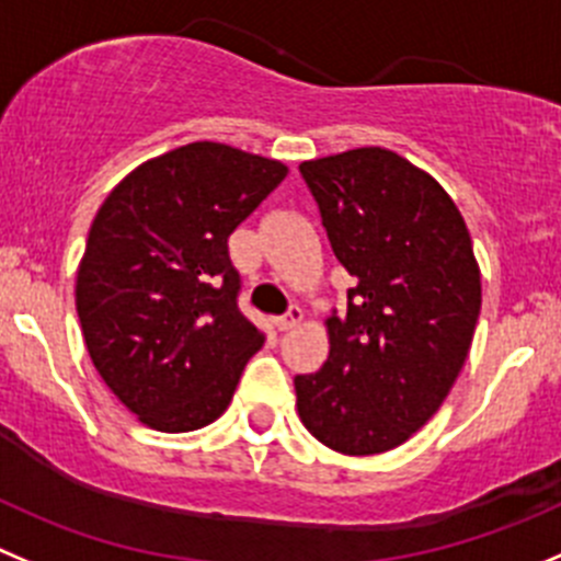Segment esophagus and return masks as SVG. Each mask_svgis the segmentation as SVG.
Wrapping results in <instances>:
<instances>
[{
    "label": "esophagus",
    "instance_id": "34e87169",
    "mask_svg": "<svg viewBox=\"0 0 561 561\" xmlns=\"http://www.w3.org/2000/svg\"><path fill=\"white\" fill-rule=\"evenodd\" d=\"M302 322V308L300 306H289V311L284 313L280 319H275L277 330H291Z\"/></svg>",
    "mask_w": 561,
    "mask_h": 561
}]
</instances>
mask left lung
Instances as JSON below:
<instances>
[{
    "label": "left lung",
    "mask_w": 561,
    "mask_h": 561,
    "mask_svg": "<svg viewBox=\"0 0 561 561\" xmlns=\"http://www.w3.org/2000/svg\"><path fill=\"white\" fill-rule=\"evenodd\" d=\"M300 173L355 286L328 319L322 369L295 377L297 410L328 449L380 455L437 413L466 364L482 308L471 233L444 186L386 148Z\"/></svg>",
    "instance_id": "1"
}]
</instances>
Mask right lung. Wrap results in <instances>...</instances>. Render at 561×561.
Wrapping results in <instances>:
<instances>
[{"label":"right lung","mask_w":561,"mask_h":561,"mask_svg":"<svg viewBox=\"0 0 561 561\" xmlns=\"http://www.w3.org/2000/svg\"><path fill=\"white\" fill-rule=\"evenodd\" d=\"M286 164L190 142L106 195L77 272V313L101 380L159 432H192L231 404L264 335L237 306L228 237Z\"/></svg>","instance_id":"1"}]
</instances>
